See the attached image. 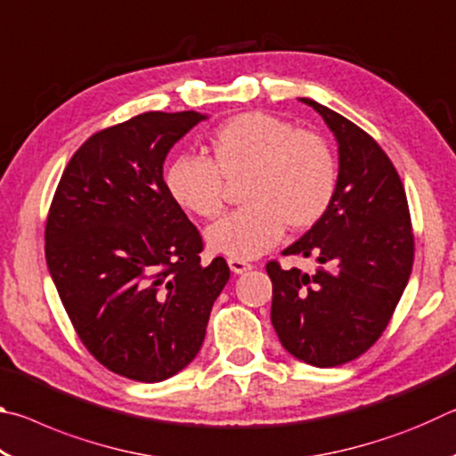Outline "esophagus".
I'll return each instance as SVG.
<instances>
[{
  "label": "esophagus",
  "mask_w": 456,
  "mask_h": 456,
  "mask_svg": "<svg viewBox=\"0 0 456 456\" xmlns=\"http://www.w3.org/2000/svg\"><path fill=\"white\" fill-rule=\"evenodd\" d=\"M229 267H231V272L239 275V273L249 272V269H251V264H247L245 259H233V257H231V259H229Z\"/></svg>",
  "instance_id": "34e87169"
}]
</instances>
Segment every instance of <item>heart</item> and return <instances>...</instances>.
<instances>
[{
	"mask_svg": "<svg viewBox=\"0 0 456 456\" xmlns=\"http://www.w3.org/2000/svg\"><path fill=\"white\" fill-rule=\"evenodd\" d=\"M213 160L183 154L167 167L168 195L184 211L213 219L225 207L229 183L243 181V209L215 223L207 241L233 259L264 256L285 227L310 229L330 209L338 165L326 138L296 130L265 112L229 118L211 138Z\"/></svg>",
	"mask_w": 456,
	"mask_h": 456,
	"instance_id": "heart-1",
	"label": "heart"
}]
</instances>
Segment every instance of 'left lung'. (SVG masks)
<instances>
[{
    "instance_id": "8db88e82",
    "label": "left lung",
    "mask_w": 456,
    "mask_h": 456,
    "mask_svg": "<svg viewBox=\"0 0 456 456\" xmlns=\"http://www.w3.org/2000/svg\"><path fill=\"white\" fill-rule=\"evenodd\" d=\"M338 141V189L326 215L283 256L314 257L315 273L269 261L272 323L305 364H346L372 346L412 272L414 235L403 181L380 144L342 114L302 98Z\"/></svg>"
}]
</instances>
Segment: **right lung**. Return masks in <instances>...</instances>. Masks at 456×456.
Segmentation results:
<instances>
[{
	"mask_svg": "<svg viewBox=\"0 0 456 456\" xmlns=\"http://www.w3.org/2000/svg\"><path fill=\"white\" fill-rule=\"evenodd\" d=\"M205 114L144 112L92 134L53 192L45 261L86 350L136 382L175 376L203 346L229 265L168 195V151Z\"/></svg>",
	"mask_w": 456,
	"mask_h": 456,
	"instance_id": "1",
	"label": "right lung"
}]
</instances>
